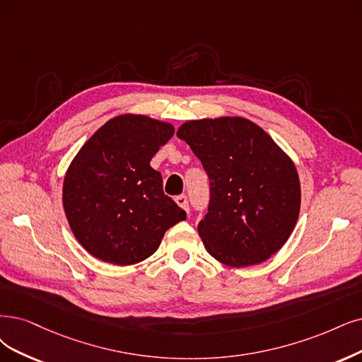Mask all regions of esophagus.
Instances as JSON below:
<instances>
[{"label":"esophagus","instance_id":"esophagus-1","mask_svg":"<svg viewBox=\"0 0 362 362\" xmlns=\"http://www.w3.org/2000/svg\"><path fill=\"white\" fill-rule=\"evenodd\" d=\"M174 202H176V204L179 206V207H182L185 211H188L189 213V206H188V198H186L185 195H179V197H176V199H174Z\"/></svg>","mask_w":362,"mask_h":362}]
</instances>
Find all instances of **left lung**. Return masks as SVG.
Instances as JSON below:
<instances>
[{
    "label": "left lung",
    "instance_id": "8db88e82",
    "mask_svg": "<svg viewBox=\"0 0 362 362\" xmlns=\"http://www.w3.org/2000/svg\"><path fill=\"white\" fill-rule=\"evenodd\" d=\"M176 136L189 144L210 180L209 213L198 223L210 255L240 269L282 249L301 206L298 171L282 147L240 116L188 120Z\"/></svg>",
    "mask_w": 362,
    "mask_h": 362
}]
</instances>
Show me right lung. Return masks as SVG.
<instances>
[{
	"instance_id": "obj_1",
	"label": "right lung",
	"mask_w": 362,
	"mask_h": 362,
	"mask_svg": "<svg viewBox=\"0 0 362 362\" xmlns=\"http://www.w3.org/2000/svg\"><path fill=\"white\" fill-rule=\"evenodd\" d=\"M174 134L146 115L112 117L80 147L62 185L70 228L89 255L132 265L156 252L165 231L186 213L163 191L151 159Z\"/></svg>"
}]
</instances>
